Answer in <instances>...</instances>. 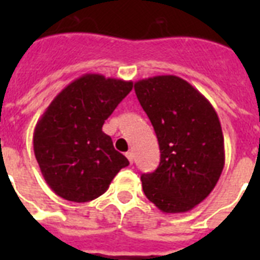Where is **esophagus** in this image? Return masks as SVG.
Returning <instances> with one entry per match:
<instances>
[{
	"instance_id": "34e87169",
	"label": "esophagus",
	"mask_w": 260,
	"mask_h": 260,
	"mask_svg": "<svg viewBox=\"0 0 260 260\" xmlns=\"http://www.w3.org/2000/svg\"><path fill=\"white\" fill-rule=\"evenodd\" d=\"M125 156H126V158H128L129 163L134 162V152H132V151H128V152H126V154H125Z\"/></svg>"
}]
</instances>
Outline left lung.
Masks as SVG:
<instances>
[{"label": "left lung", "mask_w": 260, "mask_h": 260, "mask_svg": "<svg viewBox=\"0 0 260 260\" xmlns=\"http://www.w3.org/2000/svg\"><path fill=\"white\" fill-rule=\"evenodd\" d=\"M135 93L159 142L160 163L143 174L146 197L165 213H185L214 189L225 163L216 110L185 79L156 75L135 82Z\"/></svg>", "instance_id": "obj_1"}]
</instances>
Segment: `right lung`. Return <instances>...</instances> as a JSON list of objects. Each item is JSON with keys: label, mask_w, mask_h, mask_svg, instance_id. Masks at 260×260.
Instances as JSON below:
<instances>
[{"label": "right lung", "mask_w": 260, "mask_h": 260, "mask_svg": "<svg viewBox=\"0 0 260 260\" xmlns=\"http://www.w3.org/2000/svg\"><path fill=\"white\" fill-rule=\"evenodd\" d=\"M134 83L85 74L69 83L39 118L34 151L52 191L73 202L100 197L128 159L114 150L102 125Z\"/></svg>", "instance_id": "right-lung-1"}]
</instances>
